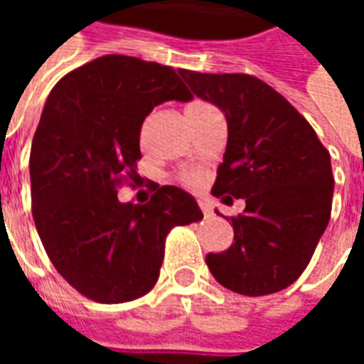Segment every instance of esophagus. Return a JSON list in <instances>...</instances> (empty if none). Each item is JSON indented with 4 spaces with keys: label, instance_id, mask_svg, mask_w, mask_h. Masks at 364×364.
<instances>
[{
    "label": "esophagus",
    "instance_id": "1",
    "mask_svg": "<svg viewBox=\"0 0 364 364\" xmlns=\"http://www.w3.org/2000/svg\"><path fill=\"white\" fill-rule=\"evenodd\" d=\"M198 205H200V210H203L205 214L213 213V208H210V205H208L206 200H198Z\"/></svg>",
    "mask_w": 364,
    "mask_h": 364
}]
</instances>
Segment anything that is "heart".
Segmentation results:
<instances>
[{"label": "heart", "instance_id": "1", "mask_svg": "<svg viewBox=\"0 0 364 364\" xmlns=\"http://www.w3.org/2000/svg\"><path fill=\"white\" fill-rule=\"evenodd\" d=\"M197 105H203V103H193V105H191V107H197ZM187 179H189V181H195V177H193V175H189Z\"/></svg>", "mask_w": 364, "mask_h": 364}]
</instances>
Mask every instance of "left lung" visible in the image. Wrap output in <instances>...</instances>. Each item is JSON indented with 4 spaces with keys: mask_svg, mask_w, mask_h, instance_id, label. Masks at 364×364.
I'll return each mask as SVG.
<instances>
[{
    "mask_svg": "<svg viewBox=\"0 0 364 364\" xmlns=\"http://www.w3.org/2000/svg\"><path fill=\"white\" fill-rule=\"evenodd\" d=\"M179 74L228 122L213 195L224 205L245 200L244 214L232 216V245L208 253L206 265L222 287L237 294L265 296L287 289L310 263L328 228L333 197L329 151L308 120L257 77Z\"/></svg>",
    "mask_w": 364,
    "mask_h": 364,
    "instance_id": "left-lung-1",
    "label": "left lung"
}]
</instances>
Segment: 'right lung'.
<instances>
[{
  "label": "right lung",
  "instance_id": "add662e5",
  "mask_svg": "<svg viewBox=\"0 0 364 364\" xmlns=\"http://www.w3.org/2000/svg\"><path fill=\"white\" fill-rule=\"evenodd\" d=\"M191 99L173 68L119 54L70 72L46 99L28 161L33 218L52 265L83 296H144L158 282L169 230L203 218L173 185L146 205L117 198L124 175L136 181L144 119Z\"/></svg>",
  "mask_w": 364,
  "mask_h": 364
}]
</instances>
